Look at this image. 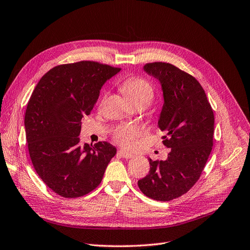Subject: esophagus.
<instances>
[{"label": "esophagus", "mask_w": 250, "mask_h": 250, "mask_svg": "<svg viewBox=\"0 0 250 250\" xmlns=\"http://www.w3.org/2000/svg\"><path fill=\"white\" fill-rule=\"evenodd\" d=\"M117 155H119V156L123 157V158H126V159L133 158V157H134V154L128 153V152H125V151H124V150H118V151H117Z\"/></svg>", "instance_id": "34e87169"}]
</instances>
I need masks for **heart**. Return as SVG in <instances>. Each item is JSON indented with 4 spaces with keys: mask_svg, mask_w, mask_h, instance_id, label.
<instances>
[{
    "mask_svg": "<svg viewBox=\"0 0 250 250\" xmlns=\"http://www.w3.org/2000/svg\"><path fill=\"white\" fill-rule=\"evenodd\" d=\"M121 90L132 106L143 105L147 107L154 99L153 86L142 78L132 77L126 79L123 82ZM142 133V128L138 125H122L113 131L112 139L119 146L132 148L136 144L137 138Z\"/></svg>",
    "mask_w": 250,
    "mask_h": 250,
    "instance_id": "1",
    "label": "heart"
}]
</instances>
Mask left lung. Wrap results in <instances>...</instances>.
I'll return each mask as SVG.
<instances>
[{
  "instance_id": "left-lung-1",
  "label": "left lung",
  "mask_w": 250,
  "mask_h": 250,
  "mask_svg": "<svg viewBox=\"0 0 250 250\" xmlns=\"http://www.w3.org/2000/svg\"><path fill=\"white\" fill-rule=\"evenodd\" d=\"M144 70L159 80L164 91L158 126L170 151L167 160L149 158L150 170L138 186L151 199L170 201L199 180L213 145L214 114L193 75L167 62L146 63Z\"/></svg>"
}]
</instances>
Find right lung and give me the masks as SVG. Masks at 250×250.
<instances>
[{
  "label": "right lung",
  "instance_id": "obj_1",
  "mask_svg": "<svg viewBox=\"0 0 250 250\" xmlns=\"http://www.w3.org/2000/svg\"><path fill=\"white\" fill-rule=\"evenodd\" d=\"M121 68L97 61L61 64L42 75L27 103L24 125L39 177L64 198L99 186L116 153L107 142L81 143L82 118L91 114L104 83Z\"/></svg>",
  "mask_w": 250,
  "mask_h": 250
}]
</instances>
